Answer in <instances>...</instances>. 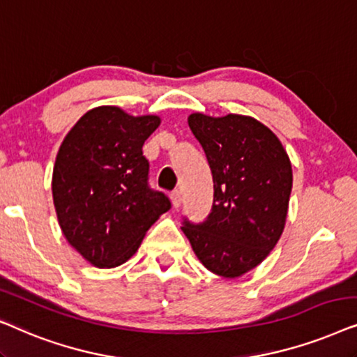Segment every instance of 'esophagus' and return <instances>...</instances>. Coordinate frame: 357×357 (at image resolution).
Instances as JSON below:
<instances>
[{
	"mask_svg": "<svg viewBox=\"0 0 357 357\" xmlns=\"http://www.w3.org/2000/svg\"><path fill=\"white\" fill-rule=\"evenodd\" d=\"M171 202H173L174 208H178L179 206H181L183 196H181V191H179V189H176V191L171 192Z\"/></svg>",
	"mask_w": 357,
	"mask_h": 357,
	"instance_id": "1",
	"label": "esophagus"
}]
</instances>
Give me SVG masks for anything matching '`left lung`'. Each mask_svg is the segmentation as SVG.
<instances>
[{
    "instance_id": "obj_1",
    "label": "left lung",
    "mask_w": 357,
    "mask_h": 357,
    "mask_svg": "<svg viewBox=\"0 0 357 357\" xmlns=\"http://www.w3.org/2000/svg\"><path fill=\"white\" fill-rule=\"evenodd\" d=\"M213 176L207 220L181 227L197 259L222 278H240L268 258L286 227L292 165L264 123L241 114L188 117Z\"/></svg>"
}]
</instances>
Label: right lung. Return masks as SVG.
<instances>
[{"instance_id": "1", "label": "right lung", "mask_w": 357, "mask_h": 357, "mask_svg": "<svg viewBox=\"0 0 357 357\" xmlns=\"http://www.w3.org/2000/svg\"><path fill=\"white\" fill-rule=\"evenodd\" d=\"M160 123L153 114L99 106L61 142L52 174L56 218L66 241L96 268L130 259L149 228L169 211V199L149 188L142 150Z\"/></svg>"}]
</instances>
